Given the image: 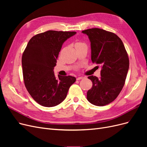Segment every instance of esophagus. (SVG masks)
I'll return each mask as SVG.
<instances>
[{
	"mask_svg": "<svg viewBox=\"0 0 147 147\" xmlns=\"http://www.w3.org/2000/svg\"><path fill=\"white\" fill-rule=\"evenodd\" d=\"M83 78H84L83 77H77V80H82Z\"/></svg>",
	"mask_w": 147,
	"mask_h": 147,
	"instance_id": "34e87169",
	"label": "esophagus"
}]
</instances>
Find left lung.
I'll return each mask as SVG.
<instances>
[{"label":"left lung","mask_w":147,"mask_h":147,"mask_svg":"<svg viewBox=\"0 0 147 147\" xmlns=\"http://www.w3.org/2000/svg\"><path fill=\"white\" fill-rule=\"evenodd\" d=\"M91 42V60L102 65L100 78L89 76L92 87L87 92V99L96 106L113 102L122 90L127 76L129 61L122 40L111 32L99 28L83 30Z\"/></svg>","instance_id":"1"}]
</instances>
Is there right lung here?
Segmentation results:
<instances>
[{"mask_svg": "<svg viewBox=\"0 0 147 147\" xmlns=\"http://www.w3.org/2000/svg\"><path fill=\"white\" fill-rule=\"evenodd\" d=\"M76 32L48 30L30 38L22 56L25 86L34 100L47 107L61 104L70 86L76 81L72 76L56 78L54 67L62 45Z\"/></svg>", "mask_w": 147, "mask_h": 147, "instance_id": "right-lung-1", "label": "right lung"}]
</instances>
